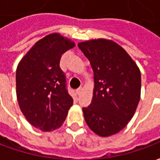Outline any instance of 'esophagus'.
<instances>
[{
    "instance_id": "esophagus-1",
    "label": "esophagus",
    "mask_w": 160,
    "mask_h": 160,
    "mask_svg": "<svg viewBox=\"0 0 160 160\" xmlns=\"http://www.w3.org/2000/svg\"><path fill=\"white\" fill-rule=\"evenodd\" d=\"M82 91H83V88H82V87H79L76 90V93L78 94V95H80L81 92H82Z\"/></svg>"
}]
</instances>
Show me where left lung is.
<instances>
[{
  "label": "left lung",
  "mask_w": 160,
  "mask_h": 160,
  "mask_svg": "<svg viewBox=\"0 0 160 160\" xmlns=\"http://www.w3.org/2000/svg\"><path fill=\"white\" fill-rule=\"evenodd\" d=\"M93 70L92 103L83 108L86 122L95 134L118 133L133 118L141 98V71L126 50L111 40L78 43Z\"/></svg>",
  "instance_id": "1"
}]
</instances>
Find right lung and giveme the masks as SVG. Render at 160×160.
<instances>
[{
  "label": "right lung",
  "instance_id": "1",
  "mask_svg": "<svg viewBox=\"0 0 160 160\" xmlns=\"http://www.w3.org/2000/svg\"><path fill=\"white\" fill-rule=\"evenodd\" d=\"M74 46V42L59 33H51L38 41L17 67L19 108L26 120L43 132L61 127L73 104L60 60Z\"/></svg>",
  "mask_w": 160,
  "mask_h": 160
}]
</instances>
